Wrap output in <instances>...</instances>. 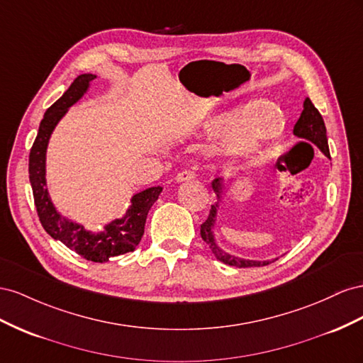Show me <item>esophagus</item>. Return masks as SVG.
<instances>
[{
  "label": "esophagus",
  "mask_w": 363,
  "mask_h": 363,
  "mask_svg": "<svg viewBox=\"0 0 363 363\" xmlns=\"http://www.w3.org/2000/svg\"><path fill=\"white\" fill-rule=\"evenodd\" d=\"M196 178V173L193 170H184L181 173H178V176H176V182H187V181H191Z\"/></svg>",
  "instance_id": "obj_1"
}]
</instances>
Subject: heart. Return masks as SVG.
Masks as SVG:
<instances>
[{
    "instance_id": "heart-1",
    "label": "heart",
    "mask_w": 363,
    "mask_h": 363,
    "mask_svg": "<svg viewBox=\"0 0 363 363\" xmlns=\"http://www.w3.org/2000/svg\"><path fill=\"white\" fill-rule=\"evenodd\" d=\"M286 118L275 103L252 101L242 111L219 112L203 124V132L210 137H223L222 150L226 155H250L263 144L283 133Z\"/></svg>"
}]
</instances>
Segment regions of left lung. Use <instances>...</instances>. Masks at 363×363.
<instances>
[{"label": "left lung", "mask_w": 363, "mask_h": 363, "mask_svg": "<svg viewBox=\"0 0 363 363\" xmlns=\"http://www.w3.org/2000/svg\"><path fill=\"white\" fill-rule=\"evenodd\" d=\"M294 135L315 144V146L320 152H323L328 160H331L330 158V150H328L325 123L323 120V116H320L319 111L315 108L312 100H310L308 97L303 103L301 117L298 118L296 124L294 126ZM222 181H223V178H214L213 182H211V189L216 193L217 201L211 205L208 219H206L201 225V237L203 239V242L208 245V247H210L211 252L214 254L217 260L223 262L225 264L235 266V267H260V266H266L269 263L278 260V258H274V260L260 262V260H250V258H240V257H235L230 252H226L225 250H222L219 245H217L216 235H214V225H216L217 203H219V194H220V190H222Z\"/></svg>", "instance_id": "1"}]
</instances>
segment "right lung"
I'll return each mask as SVG.
<instances>
[{"instance_id": "obj_1", "label": "right lung", "mask_w": 363, "mask_h": 363, "mask_svg": "<svg viewBox=\"0 0 363 363\" xmlns=\"http://www.w3.org/2000/svg\"><path fill=\"white\" fill-rule=\"evenodd\" d=\"M96 74H80L57 101L44 113L39 124L38 137L30 150L28 178L32 184L33 198L40 225L55 240L64 243L68 250L74 251L89 262L103 263L111 257L132 252L138 246L144 234L147 213L158 201L162 187H150L135 193L130 198L126 213L108 222L103 230L94 233L68 217L62 216L55 206L47 187V149L59 121L65 117L68 109L84 97L91 88Z\"/></svg>"}]
</instances>
